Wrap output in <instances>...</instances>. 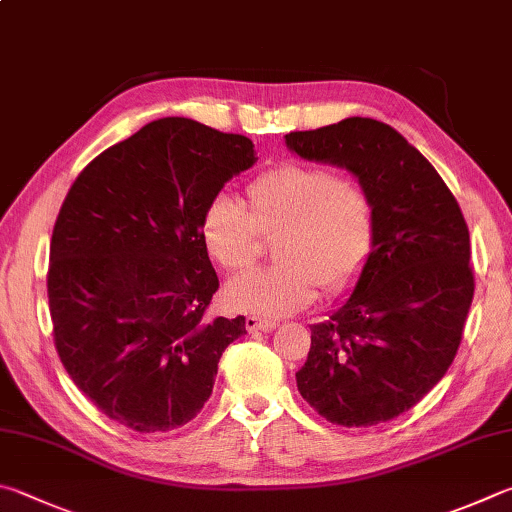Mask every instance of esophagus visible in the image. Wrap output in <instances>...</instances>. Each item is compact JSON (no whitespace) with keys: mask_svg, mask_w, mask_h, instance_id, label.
Instances as JSON below:
<instances>
[{"mask_svg":"<svg viewBox=\"0 0 512 512\" xmlns=\"http://www.w3.org/2000/svg\"><path fill=\"white\" fill-rule=\"evenodd\" d=\"M277 327L275 320H266V318H255V315H250L246 318V329L250 333H259V331H273Z\"/></svg>","mask_w":512,"mask_h":512,"instance_id":"obj_1","label":"esophagus"}]
</instances>
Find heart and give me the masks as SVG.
<instances>
[{"label": "heart", "instance_id": "1", "mask_svg": "<svg viewBox=\"0 0 512 512\" xmlns=\"http://www.w3.org/2000/svg\"><path fill=\"white\" fill-rule=\"evenodd\" d=\"M280 262L253 268L226 288L235 309L280 318L320 293H340L358 280L378 241V210L358 176L322 165L282 163L246 185V208L215 194L201 212L199 235L212 262L239 273L255 262L262 235L273 237Z\"/></svg>", "mask_w": 512, "mask_h": 512}]
</instances>
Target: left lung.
<instances>
[{
    "instance_id": "left-lung-1",
    "label": "left lung",
    "mask_w": 512,
    "mask_h": 512,
    "mask_svg": "<svg viewBox=\"0 0 512 512\" xmlns=\"http://www.w3.org/2000/svg\"><path fill=\"white\" fill-rule=\"evenodd\" d=\"M306 161L347 167L378 210V241L349 300L311 327L297 389L327 421H392L445 376L461 345L475 273L470 232L432 163L374 118L286 134Z\"/></svg>"
}]
</instances>
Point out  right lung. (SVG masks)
I'll use <instances>...</instances> for the list:
<instances>
[{"label":"right lung","mask_w":512,"mask_h":512,"mask_svg":"<svg viewBox=\"0 0 512 512\" xmlns=\"http://www.w3.org/2000/svg\"><path fill=\"white\" fill-rule=\"evenodd\" d=\"M255 161L246 136L161 118L98 154L64 197L46 273L53 342L111 421L170 432L208 403L246 318L206 315L219 277L199 221Z\"/></svg>","instance_id":"right-lung-1"}]
</instances>
